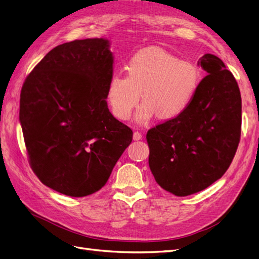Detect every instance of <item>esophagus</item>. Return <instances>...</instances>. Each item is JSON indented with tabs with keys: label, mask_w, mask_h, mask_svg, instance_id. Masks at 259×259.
Segmentation results:
<instances>
[{
	"label": "esophagus",
	"mask_w": 259,
	"mask_h": 259,
	"mask_svg": "<svg viewBox=\"0 0 259 259\" xmlns=\"http://www.w3.org/2000/svg\"><path fill=\"white\" fill-rule=\"evenodd\" d=\"M133 138H134V140H140V139L143 138L142 133H140V132H135L134 135H133Z\"/></svg>",
	"instance_id": "obj_1"
}]
</instances>
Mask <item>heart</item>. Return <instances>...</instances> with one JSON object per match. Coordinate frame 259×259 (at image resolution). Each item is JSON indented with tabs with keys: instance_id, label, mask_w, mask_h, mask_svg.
Wrapping results in <instances>:
<instances>
[{
	"instance_id": "b5f03b06",
	"label": "heart",
	"mask_w": 259,
	"mask_h": 259,
	"mask_svg": "<svg viewBox=\"0 0 259 259\" xmlns=\"http://www.w3.org/2000/svg\"><path fill=\"white\" fill-rule=\"evenodd\" d=\"M127 76L114 74L108 82L106 98L112 114L127 120L140 96L135 119L146 123L158 114L169 120L182 114L198 90L200 69L160 48L136 52L125 65Z\"/></svg>"
}]
</instances>
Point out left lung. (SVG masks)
<instances>
[{"instance_id":"1","label":"left lung","mask_w":259,"mask_h":259,"mask_svg":"<svg viewBox=\"0 0 259 259\" xmlns=\"http://www.w3.org/2000/svg\"><path fill=\"white\" fill-rule=\"evenodd\" d=\"M199 65L207 75L190 105L146 136L155 182L177 197L204 190L221 178L241 137L242 103L236 79L215 55L205 54Z\"/></svg>"}]
</instances>
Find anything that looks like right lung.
I'll return each instance as SVG.
<instances>
[{"mask_svg":"<svg viewBox=\"0 0 259 259\" xmlns=\"http://www.w3.org/2000/svg\"><path fill=\"white\" fill-rule=\"evenodd\" d=\"M113 56L106 38L56 46L26 77L19 120L30 166L69 197L100 190L133 139L106 100Z\"/></svg>","mask_w":259,"mask_h":259,"instance_id":"add662e5","label":"right lung"}]
</instances>
